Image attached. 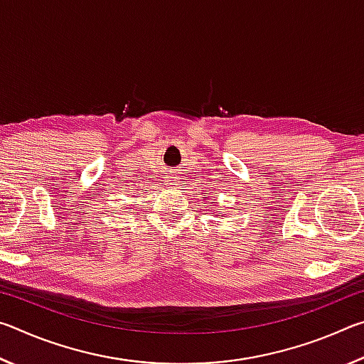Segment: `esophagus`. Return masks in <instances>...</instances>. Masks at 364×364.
Returning <instances> with one entry per match:
<instances>
[{
	"instance_id": "obj_1",
	"label": "esophagus",
	"mask_w": 364,
	"mask_h": 364,
	"mask_svg": "<svg viewBox=\"0 0 364 364\" xmlns=\"http://www.w3.org/2000/svg\"><path fill=\"white\" fill-rule=\"evenodd\" d=\"M170 186L173 189H180V186H178V176H170Z\"/></svg>"
}]
</instances>
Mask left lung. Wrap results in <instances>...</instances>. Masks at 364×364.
<instances>
[{"label": "left lung", "mask_w": 364, "mask_h": 364, "mask_svg": "<svg viewBox=\"0 0 364 364\" xmlns=\"http://www.w3.org/2000/svg\"><path fill=\"white\" fill-rule=\"evenodd\" d=\"M218 217H221V215H218Z\"/></svg>", "instance_id": "1"}]
</instances>
